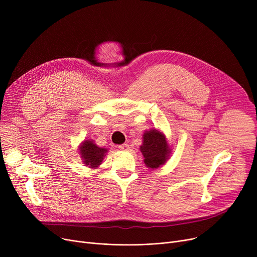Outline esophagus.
<instances>
[{"label":"esophagus","instance_id":"obj_1","mask_svg":"<svg viewBox=\"0 0 257 257\" xmlns=\"http://www.w3.org/2000/svg\"><path fill=\"white\" fill-rule=\"evenodd\" d=\"M117 148L121 151H127V150H129V145L128 144H123V145H119Z\"/></svg>","mask_w":257,"mask_h":257}]
</instances>
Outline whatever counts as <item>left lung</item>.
Wrapping results in <instances>:
<instances>
[{
    "label": "left lung",
    "instance_id": "left-lung-1",
    "mask_svg": "<svg viewBox=\"0 0 257 257\" xmlns=\"http://www.w3.org/2000/svg\"><path fill=\"white\" fill-rule=\"evenodd\" d=\"M140 149L144 155L145 165L152 170L165 165L171 153L165 134L157 129L144 133L143 145Z\"/></svg>",
    "mask_w": 257,
    "mask_h": 257
}]
</instances>
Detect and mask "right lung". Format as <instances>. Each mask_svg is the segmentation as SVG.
Returning <instances> with one entry per match:
<instances>
[{"label": "right lung", "instance_id": "obj_1", "mask_svg": "<svg viewBox=\"0 0 257 257\" xmlns=\"http://www.w3.org/2000/svg\"><path fill=\"white\" fill-rule=\"evenodd\" d=\"M81 158L83 160V164L90 169H97L103 161V158L108 152L105 148H100L93 141L86 140L79 147Z\"/></svg>", "mask_w": 257, "mask_h": 257}]
</instances>
